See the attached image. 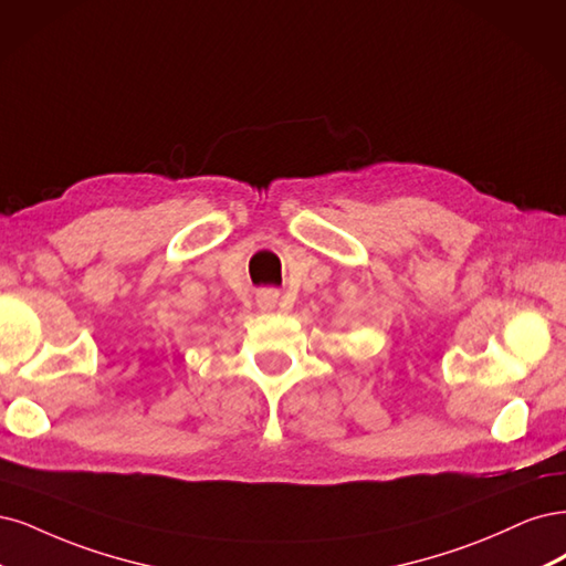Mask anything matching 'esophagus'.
Instances as JSON below:
<instances>
[{
	"label": "esophagus",
	"mask_w": 566,
	"mask_h": 566,
	"mask_svg": "<svg viewBox=\"0 0 566 566\" xmlns=\"http://www.w3.org/2000/svg\"><path fill=\"white\" fill-rule=\"evenodd\" d=\"M275 301H277L275 294H263L259 303H261V307H272V305H275Z\"/></svg>",
	"instance_id": "1"
}]
</instances>
